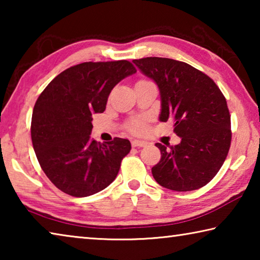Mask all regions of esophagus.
<instances>
[{
	"mask_svg": "<svg viewBox=\"0 0 260 260\" xmlns=\"http://www.w3.org/2000/svg\"><path fill=\"white\" fill-rule=\"evenodd\" d=\"M147 146V142H144V141H140V140H134L132 141V147H146Z\"/></svg>",
	"mask_w": 260,
	"mask_h": 260,
	"instance_id": "1",
	"label": "esophagus"
}]
</instances>
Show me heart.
<instances>
[{
    "label": "heart",
    "instance_id": "b5f03b06",
    "mask_svg": "<svg viewBox=\"0 0 260 260\" xmlns=\"http://www.w3.org/2000/svg\"><path fill=\"white\" fill-rule=\"evenodd\" d=\"M148 80H139L136 83L139 82H147ZM127 129H128L132 134H135V135H139V134H142L144 131H146V122L141 119H135V120H132L131 122H128V125H127Z\"/></svg>",
    "mask_w": 260,
    "mask_h": 260
}]
</instances>
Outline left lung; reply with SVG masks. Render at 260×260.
I'll use <instances>...</instances> for the list:
<instances>
[{
  "label": "left lung",
  "mask_w": 260,
  "mask_h": 260,
  "mask_svg": "<svg viewBox=\"0 0 260 260\" xmlns=\"http://www.w3.org/2000/svg\"><path fill=\"white\" fill-rule=\"evenodd\" d=\"M133 63L158 85L160 121L172 120L177 146L156 143L161 158L151 169L160 186L175 191L204 187L231 148V114L221 90L209 76L184 61L146 57Z\"/></svg>",
  "instance_id": "left-lung-1"
}]
</instances>
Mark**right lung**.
Masks as SVG:
<instances>
[{
    "label": "right lung",
    "mask_w": 260,
    "mask_h": 260,
    "mask_svg": "<svg viewBox=\"0 0 260 260\" xmlns=\"http://www.w3.org/2000/svg\"><path fill=\"white\" fill-rule=\"evenodd\" d=\"M136 72L128 60L85 61L59 73L35 102L30 136L41 169L65 193L86 197L116 179L131 142L90 140L94 113H102L112 88Z\"/></svg>",
    "instance_id": "add662e5"
}]
</instances>
